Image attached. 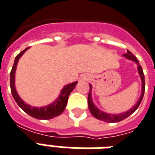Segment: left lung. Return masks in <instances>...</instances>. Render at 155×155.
Masks as SVG:
<instances>
[{
    "instance_id": "1",
    "label": "left lung",
    "mask_w": 155,
    "mask_h": 155,
    "mask_svg": "<svg viewBox=\"0 0 155 155\" xmlns=\"http://www.w3.org/2000/svg\"><path fill=\"white\" fill-rule=\"evenodd\" d=\"M124 56L127 57L129 60H131L135 61L137 63V65H138V72L140 73V78H141V81H142V94L140 95V98L139 99V101L137 103V104L135 105L132 109H131L128 111L123 113V114H106V113H104L101 111L100 109H98L95 106V104H93L92 100H91V86L90 85V91L88 93V107H89V109H90L91 114L97 119H100V120L104 121V122H107V123H117V122H120V121L125 119L127 117H129L131 114L136 111L137 109V108L139 107L140 102L142 101L143 96H144V93H145V76H144V73H143L142 68L141 66L140 65L139 62H138V60H137L136 56L134 54L131 53V51H127V54H124Z\"/></svg>"
}]
</instances>
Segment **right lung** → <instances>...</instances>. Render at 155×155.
I'll use <instances>...</instances> for the list:
<instances>
[{"label":"right lung","instance_id":"1","mask_svg":"<svg viewBox=\"0 0 155 155\" xmlns=\"http://www.w3.org/2000/svg\"><path fill=\"white\" fill-rule=\"evenodd\" d=\"M28 48L29 47H28L23 51H21L20 53L15 57L12 69L10 71V91H11L13 97L15 99V101H16V103L28 114L35 117V118H38V119H43V120L51 119V118H53V117H56V116H59L64 112L65 107H66V104H67V102H68V95H70L72 91L74 89V87H76L78 82H73L71 84L65 86L63 88V90L61 91V94L59 96V98L57 99L54 103H52L50 105L41 107V108H36V107H32L25 104L16 92L15 87V73L16 66H17V63H18L19 58Z\"/></svg>","mask_w":155,"mask_h":155}]
</instances>
